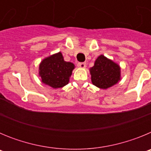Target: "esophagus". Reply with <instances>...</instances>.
<instances>
[{"label": "esophagus", "mask_w": 151, "mask_h": 151, "mask_svg": "<svg viewBox=\"0 0 151 151\" xmlns=\"http://www.w3.org/2000/svg\"><path fill=\"white\" fill-rule=\"evenodd\" d=\"M78 66L79 68H85L86 67V63H78Z\"/></svg>", "instance_id": "34e87169"}]
</instances>
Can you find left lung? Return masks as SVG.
<instances>
[{
  "instance_id": "1",
  "label": "left lung",
  "mask_w": 151,
  "mask_h": 151,
  "mask_svg": "<svg viewBox=\"0 0 151 151\" xmlns=\"http://www.w3.org/2000/svg\"><path fill=\"white\" fill-rule=\"evenodd\" d=\"M90 73L93 85L102 89L112 87L120 80L119 66L104 55L97 57Z\"/></svg>"
}]
</instances>
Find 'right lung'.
Masks as SVG:
<instances>
[{
    "instance_id": "obj_1",
    "label": "right lung",
    "mask_w": 151,
    "mask_h": 151,
    "mask_svg": "<svg viewBox=\"0 0 151 151\" xmlns=\"http://www.w3.org/2000/svg\"><path fill=\"white\" fill-rule=\"evenodd\" d=\"M74 64L64 61L60 52L47 57L39 65V76L42 82L54 88H62L69 83Z\"/></svg>"
}]
</instances>
